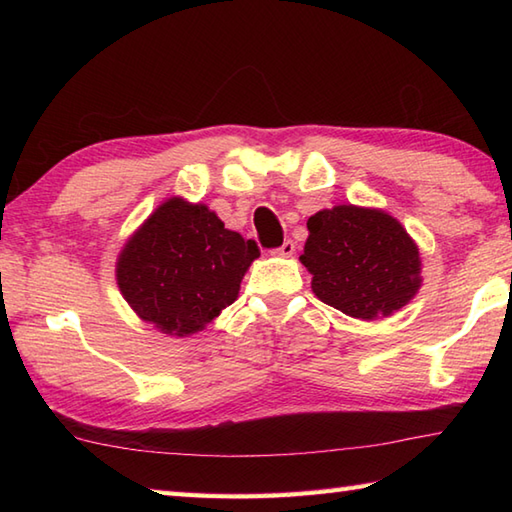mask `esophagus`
<instances>
[{"instance_id":"esophagus-1","label":"esophagus","mask_w":512,"mask_h":512,"mask_svg":"<svg viewBox=\"0 0 512 512\" xmlns=\"http://www.w3.org/2000/svg\"><path fill=\"white\" fill-rule=\"evenodd\" d=\"M292 253H295V242H292V239H286V242L275 250V255L279 257H290Z\"/></svg>"}]
</instances>
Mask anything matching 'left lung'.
Listing matches in <instances>:
<instances>
[{
	"instance_id": "8db88e82",
	"label": "left lung",
	"mask_w": 512,
	"mask_h": 512,
	"mask_svg": "<svg viewBox=\"0 0 512 512\" xmlns=\"http://www.w3.org/2000/svg\"><path fill=\"white\" fill-rule=\"evenodd\" d=\"M301 264L312 292L347 317H391L420 290V253L402 224L380 209L341 204L308 220Z\"/></svg>"
}]
</instances>
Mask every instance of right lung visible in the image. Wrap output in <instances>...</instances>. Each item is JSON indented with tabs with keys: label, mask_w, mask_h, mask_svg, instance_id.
I'll list each match as a JSON object with an SVG mask.
<instances>
[{
	"label": "right lung",
	"mask_w": 512,
	"mask_h": 512,
	"mask_svg": "<svg viewBox=\"0 0 512 512\" xmlns=\"http://www.w3.org/2000/svg\"><path fill=\"white\" fill-rule=\"evenodd\" d=\"M257 257L253 239L228 231L209 206L169 198L127 239L116 281L140 319L189 336L231 306Z\"/></svg>",
	"instance_id": "right-lung-1"
}]
</instances>
